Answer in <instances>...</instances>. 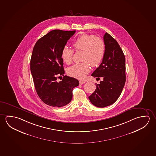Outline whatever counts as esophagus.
Returning <instances> with one entry per match:
<instances>
[{"label":"esophagus","mask_w":156,"mask_h":156,"mask_svg":"<svg viewBox=\"0 0 156 156\" xmlns=\"http://www.w3.org/2000/svg\"><path fill=\"white\" fill-rule=\"evenodd\" d=\"M79 83L80 84H84V83H85V82L83 81H80Z\"/></svg>","instance_id":"obj_1"}]
</instances>
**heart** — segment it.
I'll return each instance as SVG.
<instances>
[{
	"mask_svg": "<svg viewBox=\"0 0 156 156\" xmlns=\"http://www.w3.org/2000/svg\"><path fill=\"white\" fill-rule=\"evenodd\" d=\"M73 45L76 51H83L82 61L69 67L67 72L70 76L75 78L82 79L90 71V65L96 67L101 62L105 52V45L101 38L93 35L82 34L73 42ZM74 50L64 47L61 52L62 59L67 64L73 62Z\"/></svg>",
	"mask_w": 156,
	"mask_h": 156,
	"instance_id": "b5f03b06",
	"label": "heart"
}]
</instances>
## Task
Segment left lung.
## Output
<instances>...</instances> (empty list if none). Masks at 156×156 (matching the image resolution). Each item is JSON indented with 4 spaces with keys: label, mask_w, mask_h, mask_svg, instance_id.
Listing matches in <instances>:
<instances>
[{
    "label": "left lung",
    "mask_w": 156,
    "mask_h": 156,
    "mask_svg": "<svg viewBox=\"0 0 156 156\" xmlns=\"http://www.w3.org/2000/svg\"><path fill=\"white\" fill-rule=\"evenodd\" d=\"M105 52L102 62L91 75L102 77L89 100L98 107L111 105L119 98L126 81L125 57L118 43L107 32L104 36Z\"/></svg>",
    "instance_id": "obj_1"
}]
</instances>
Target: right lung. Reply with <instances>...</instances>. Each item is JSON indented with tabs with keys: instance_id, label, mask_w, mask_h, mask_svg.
Segmentation results:
<instances>
[{
	"instance_id": "obj_1",
	"label": "right lung",
	"mask_w": 156,
	"mask_h": 156,
	"mask_svg": "<svg viewBox=\"0 0 156 156\" xmlns=\"http://www.w3.org/2000/svg\"><path fill=\"white\" fill-rule=\"evenodd\" d=\"M75 31L54 30L37 41L32 51L30 70L35 89L42 101L49 106L61 107L72 100L73 89L79 85L74 77L64 76L63 48ZM63 76L58 82V77Z\"/></svg>"
}]
</instances>
